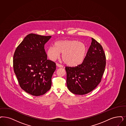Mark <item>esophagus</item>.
<instances>
[{"label":"esophagus","instance_id":"34e87169","mask_svg":"<svg viewBox=\"0 0 126 126\" xmlns=\"http://www.w3.org/2000/svg\"><path fill=\"white\" fill-rule=\"evenodd\" d=\"M56 65L57 67H59V68H63V65H61L60 64H59V63H56Z\"/></svg>","mask_w":126,"mask_h":126}]
</instances>
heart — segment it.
Returning a JSON list of instances; mask_svg holds the SVG:
<instances>
[{
    "instance_id": "b5f03b06",
    "label": "heart",
    "mask_w": 126,
    "mask_h": 126,
    "mask_svg": "<svg viewBox=\"0 0 126 126\" xmlns=\"http://www.w3.org/2000/svg\"><path fill=\"white\" fill-rule=\"evenodd\" d=\"M86 47L83 43L76 40H60L49 47L46 53L52 61L56 60L62 53V59L66 65L76 67L81 64L84 60Z\"/></svg>"
}]
</instances>
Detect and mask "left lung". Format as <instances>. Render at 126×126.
<instances>
[{"label":"left lung","mask_w":126,"mask_h":126,"mask_svg":"<svg viewBox=\"0 0 126 126\" xmlns=\"http://www.w3.org/2000/svg\"><path fill=\"white\" fill-rule=\"evenodd\" d=\"M83 62L76 67H65L67 86L72 93L84 95L93 91L101 81L106 57L101 45L92 38Z\"/></svg>","instance_id":"left-lung-1"}]
</instances>
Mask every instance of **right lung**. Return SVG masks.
Wrapping results in <instances>:
<instances>
[{
    "mask_svg": "<svg viewBox=\"0 0 126 126\" xmlns=\"http://www.w3.org/2000/svg\"><path fill=\"white\" fill-rule=\"evenodd\" d=\"M51 37L30 33L14 52L13 67L19 86L33 96L43 95L51 88L56 64L47 59L44 49Z\"/></svg>",
    "mask_w": 126,
    "mask_h": 126,
    "instance_id": "1",
    "label": "right lung"
}]
</instances>
